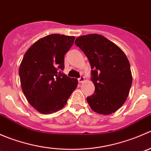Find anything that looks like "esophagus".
<instances>
[{
    "label": "esophagus",
    "mask_w": 151,
    "mask_h": 151,
    "mask_svg": "<svg viewBox=\"0 0 151 151\" xmlns=\"http://www.w3.org/2000/svg\"><path fill=\"white\" fill-rule=\"evenodd\" d=\"M85 81V77H80V78L78 79V82L80 83H83V82Z\"/></svg>",
    "instance_id": "esophagus-1"
}]
</instances>
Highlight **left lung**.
I'll list each match as a JSON object with an SVG mask.
<instances>
[{
  "instance_id": "obj_1",
  "label": "left lung",
  "mask_w": 151,
  "mask_h": 151,
  "mask_svg": "<svg viewBox=\"0 0 151 151\" xmlns=\"http://www.w3.org/2000/svg\"><path fill=\"white\" fill-rule=\"evenodd\" d=\"M75 45L88 58L95 92L87 97L93 111L109 115L124 104L132 83L130 64L121 48L99 34L79 36Z\"/></svg>"
}]
</instances>
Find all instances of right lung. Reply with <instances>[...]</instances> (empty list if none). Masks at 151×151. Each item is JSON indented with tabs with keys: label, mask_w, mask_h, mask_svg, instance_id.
I'll return each instance as SVG.
<instances>
[{
	"label": "right lung",
	"mask_w": 151,
	"mask_h": 151,
	"mask_svg": "<svg viewBox=\"0 0 151 151\" xmlns=\"http://www.w3.org/2000/svg\"><path fill=\"white\" fill-rule=\"evenodd\" d=\"M75 37L51 34L35 42L24 55L19 69L22 91L29 104L42 114L61 109L78 80L58 71Z\"/></svg>",
	"instance_id": "right-lung-1"
}]
</instances>
